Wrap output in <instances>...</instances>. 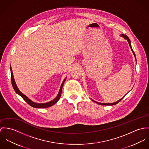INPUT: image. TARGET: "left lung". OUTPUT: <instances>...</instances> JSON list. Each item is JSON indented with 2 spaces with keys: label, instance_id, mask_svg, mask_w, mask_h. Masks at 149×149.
I'll return each mask as SVG.
<instances>
[{
  "label": "left lung",
  "instance_id": "obj_1",
  "mask_svg": "<svg viewBox=\"0 0 149 149\" xmlns=\"http://www.w3.org/2000/svg\"><path fill=\"white\" fill-rule=\"evenodd\" d=\"M122 37H123L125 39H127V40L128 41V43H129V46H130V48H131V49L132 50V52H133V54H134V56H135V53H134V51H133V50L132 49V46H131V42H130V40L129 39V37L126 35H124V34H122V35H121ZM135 59H136V58H135ZM124 97H123L122 99H120V100H118L117 102H114V103H99V102H96V101H95V100H93L94 102H95V103H98V104H100V105H109V106H112V105H115L116 104H117V103H118L122 99H123Z\"/></svg>",
  "mask_w": 149,
  "mask_h": 149
}]
</instances>
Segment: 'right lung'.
I'll return each mask as SVG.
<instances>
[{"label":"right lung","instance_id":"obj_1","mask_svg":"<svg viewBox=\"0 0 149 149\" xmlns=\"http://www.w3.org/2000/svg\"><path fill=\"white\" fill-rule=\"evenodd\" d=\"M10 70H11V83H12V85H13V87L15 91L17 93V94H19L20 97H22V98L24 99L31 106L35 107V108H47V107H49L50 106L55 104L58 101V100L60 99L61 96V94H62V87H63V84H64V82H65L66 79L63 81V82L62 83V85L61 86V88H60L59 92L58 93V96L55 99L52 100H51V102L46 103H35V102H33V101H31L30 99H29L27 97H26L25 95H24L23 93H22V92H20L19 91V90L17 88V87L15 82L14 81V76H13V71H12V69H11V67H10Z\"/></svg>","mask_w":149,"mask_h":149}]
</instances>
